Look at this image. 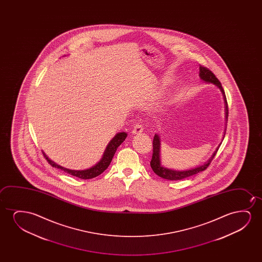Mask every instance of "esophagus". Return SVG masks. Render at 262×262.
Listing matches in <instances>:
<instances>
[{"label":"esophagus","instance_id":"esophagus-1","mask_svg":"<svg viewBox=\"0 0 262 262\" xmlns=\"http://www.w3.org/2000/svg\"><path fill=\"white\" fill-rule=\"evenodd\" d=\"M142 132H143V126L141 125L140 123H137L136 125L133 127V134H140Z\"/></svg>","mask_w":262,"mask_h":262}]
</instances>
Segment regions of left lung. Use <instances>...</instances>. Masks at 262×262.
<instances>
[{"label":"left lung","instance_id":"8db88e82","mask_svg":"<svg viewBox=\"0 0 262 262\" xmlns=\"http://www.w3.org/2000/svg\"><path fill=\"white\" fill-rule=\"evenodd\" d=\"M200 77L205 82L212 83V84H214V85L217 86L219 90H221L223 96H224L225 104H226V122H227L228 105H227L226 95H225V91H224L221 83L210 70H208V68L203 67L201 65L200 66ZM225 134H226V130H225ZM225 134H224V136H225ZM220 145H221V143L219 144V147H216V149L212 155L211 158H209L208 161L206 162L203 165L197 166L195 168L185 170V171H176V170H172V169L165 168L161 165V161H160V138H159L158 134H156L154 140H153V154H152V159L150 161L151 168L153 169V171H154L156 174H158V176H160L164 179L170 180V181L184 179V178L194 176L198 172H202V171H204V170L208 168V166L210 165L213 158H215V154L219 150Z\"/></svg>","mask_w":262,"mask_h":262}]
</instances>
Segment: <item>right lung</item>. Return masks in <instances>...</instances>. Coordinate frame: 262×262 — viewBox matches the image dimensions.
<instances>
[{
  "instance_id": "1",
  "label": "right lung",
  "mask_w": 262,
  "mask_h": 262,
  "mask_svg": "<svg viewBox=\"0 0 262 262\" xmlns=\"http://www.w3.org/2000/svg\"><path fill=\"white\" fill-rule=\"evenodd\" d=\"M126 137H127V133H117L113 138V140L108 144L107 147L104 150V155H103V158H101L100 161L98 162L97 165L92 166L91 168L86 169V170H71V169L64 168V167H62L61 165H58L57 164H55L54 162L50 160L43 152V155L45 158L47 159L48 163L53 167L61 169L69 174L76 176V177L80 178V179H92V178H95V177L101 174L105 169L107 168L109 165H110V163H111L112 159L114 158V155L115 154V151L117 149V147L124 141Z\"/></svg>"
}]
</instances>
